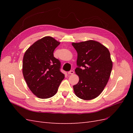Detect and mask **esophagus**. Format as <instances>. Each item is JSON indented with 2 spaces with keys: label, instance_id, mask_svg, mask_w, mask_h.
Instances as JSON below:
<instances>
[{
  "label": "esophagus",
  "instance_id": "esophagus-1",
  "mask_svg": "<svg viewBox=\"0 0 133 133\" xmlns=\"http://www.w3.org/2000/svg\"><path fill=\"white\" fill-rule=\"evenodd\" d=\"M74 73V72L73 70H70V71H69V72H68V74L72 75V74H73Z\"/></svg>",
  "mask_w": 133,
  "mask_h": 133
}]
</instances>
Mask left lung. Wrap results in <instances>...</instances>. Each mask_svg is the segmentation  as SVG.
Here are the masks:
<instances>
[{
    "label": "left lung",
    "mask_w": 133,
    "mask_h": 133,
    "mask_svg": "<svg viewBox=\"0 0 133 133\" xmlns=\"http://www.w3.org/2000/svg\"><path fill=\"white\" fill-rule=\"evenodd\" d=\"M71 44L77 51L79 66L75 70L79 79L73 86L74 93L83 100L95 99L102 93L110 78L112 68L110 52L93 40ZM80 66L83 67V70Z\"/></svg>",
    "instance_id": "left-lung-1"
}]
</instances>
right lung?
Masks as SVG:
<instances>
[{
    "instance_id": "obj_1",
    "label": "right lung",
    "mask_w": 133,
    "mask_h": 133,
    "mask_svg": "<svg viewBox=\"0 0 133 133\" xmlns=\"http://www.w3.org/2000/svg\"><path fill=\"white\" fill-rule=\"evenodd\" d=\"M60 43L47 36L32 44L24 55V78L31 91L39 98L53 96L64 78V75L60 71V61L53 55Z\"/></svg>"
}]
</instances>
